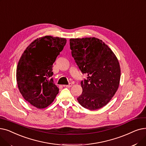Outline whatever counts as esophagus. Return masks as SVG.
<instances>
[{"instance_id":"34e87169","label":"esophagus","mask_w":146,"mask_h":146,"mask_svg":"<svg viewBox=\"0 0 146 146\" xmlns=\"http://www.w3.org/2000/svg\"><path fill=\"white\" fill-rule=\"evenodd\" d=\"M72 84H71V83H69L68 85H64V87H66V88H70L71 87H72Z\"/></svg>"}]
</instances>
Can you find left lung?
Returning a JSON list of instances; mask_svg holds the SVG:
<instances>
[{"label": "left lung", "instance_id": "left-lung-1", "mask_svg": "<svg viewBox=\"0 0 146 146\" xmlns=\"http://www.w3.org/2000/svg\"><path fill=\"white\" fill-rule=\"evenodd\" d=\"M72 56L87 79L81 82L78 103L86 109L96 110L106 105L119 87L121 68L112 50L95 37L71 38Z\"/></svg>", "mask_w": 146, "mask_h": 146}]
</instances>
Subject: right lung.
Masks as SVG:
<instances>
[{
	"label": "right lung",
	"mask_w": 146,
	"mask_h": 146,
	"mask_svg": "<svg viewBox=\"0 0 146 146\" xmlns=\"http://www.w3.org/2000/svg\"><path fill=\"white\" fill-rule=\"evenodd\" d=\"M66 43L64 38L46 36L37 38L28 46L17 68V81L24 99L38 109L53 102L59 93L51 78L52 66Z\"/></svg>",
	"instance_id": "obj_1"
}]
</instances>
